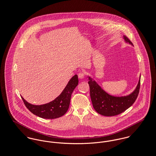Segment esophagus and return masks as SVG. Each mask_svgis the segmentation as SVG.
I'll use <instances>...</instances> for the list:
<instances>
[{
	"instance_id": "obj_1",
	"label": "esophagus",
	"mask_w": 156,
	"mask_h": 156,
	"mask_svg": "<svg viewBox=\"0 0 156 156\" xmlns=\"http://www.w3.org/2000/svg\"><path fill=\"white\" fill-rule=\"evenodd\" d=\"M78 78L80 79H83L84 78V76H85V73L84 72H80L78 74Z\"/></svg>"
}]
</instances>
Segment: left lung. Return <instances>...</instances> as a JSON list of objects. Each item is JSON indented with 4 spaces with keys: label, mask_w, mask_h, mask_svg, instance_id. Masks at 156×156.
I'll list each match as a JSON object with an SVG mask.
<instances>
[{
    "label": "left lung",
    "mask_w": 156,
    "mask_h": 156,
    "mask_svg": "<svg viewBox=\"0 0 156 156\" xmlns=\"http://www.w3.org/2000/svg\"><path fill=\"white\" fill-rule=\"evenodd\" d=\"M126 42L133 45L129 38L124 35ZM90 94L94 109L99 114L105 116H113L122 113L130 107L136 100L139 93L140 79L136 89L132 94L122 97L113 96L106 93L92 79L89 77Z\"/></svg>",
    "instance_id": "left-lung-1"
}]
</instances>
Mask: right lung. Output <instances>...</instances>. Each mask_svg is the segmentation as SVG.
Returning <instances> with one entry per match:
<instances>
[{"instance_id":"add662e5","label":"right lung","mask_w":156,"mask_h":156,"mask_svg":"<svg viewBox=\"0 0 156 156\" xmlns=\"http://www.w3.org/2000/svg\"><path fill=\"white\" fill-rule=\"evenodd\" d=\"M78 84V78L75 75L70 80L62 94L54 101L43 105H32L27 102L23 97L22 99L27 108L34 115L44 119H56L67 112L71 95Z\"/></svg>"}]
</instances>
